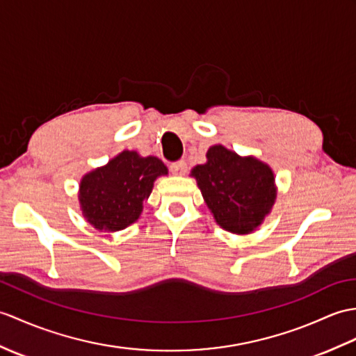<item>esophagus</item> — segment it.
<instances>
[{
	"instance_id": "esophagus-1",
	"label": "esophagus",
	"mask_w": 356,
	"mask_h": 356,
	"mask_svg": "<svg viewBox=\"0 0 356 356\" xmlns=\"http://www.w3.org/2000/svg\"><path fill=\"white\" fill-rule=\"evenodd\" d=\"M170 170H171L172 175L181 176V175H185V172H186L188 165H186L185 161H177V162H172V163L170 165Z\"/></svg>"
}]
</instances>
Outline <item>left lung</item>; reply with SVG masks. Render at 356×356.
<instances>
[{
    "instance_id": "8db88e82",
    "label": "left lung",
    "mask_w": 356,
    "mask_h": 356,
    "mask_svg": "<svg viewBox=\"0 0 356 356\" xmlns=\"http://www.w3.org/2000/svg\"><path fill=\"white\" fill-rule=\"evenodd\" d=\"M208 162L193 176L217 222L229 232L249 234L270 212L276 198L275 176L268 165L241 158L222 145L211 147Z\"/></svg>"
}]
</instances>
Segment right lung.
<instances>
[{"mask_svg": "<svg viewBox=\"0 0 356 356\" xmlns=\"http://www.w3.org/2000/svg\"><path fill=\"white\" fill-rule=\"evenodd\" d=\"M162 175H168V170L154 156L140 158L136 152H122L81 179L79 200L83 216L98 230L126 229L138 220L144 198Z\"/></svg>", "mask_w": 356, "mask_h": 356, "instance_id": "obj_1", "label": "right lung"}]
</instances>
